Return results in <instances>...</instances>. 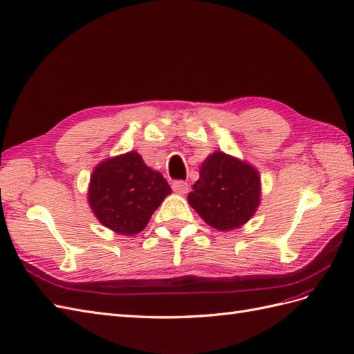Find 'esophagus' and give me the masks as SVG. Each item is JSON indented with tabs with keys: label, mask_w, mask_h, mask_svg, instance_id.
Returning a JSON list of instances; mask_svg holds the SVG:
<instances>
[{
	"label": "esophagus",
	"mask_w": 354,
	"mask_h": 354,
	"mask_svg": "<svg viewBox=\"0 0 354 354\" xmlns=\"http://www.w3.org/2000/svg\"><path fill=\"white\" fill-rule=\"evenodd\" d=\"M171 188H174V191L178 194H185L188 191V184L185 180H174V183H171Z\"/></svg>",
	"instance_id": "34e87169"
}]
</instances>
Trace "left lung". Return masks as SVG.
<instances>
[{
  "instance_id": "1",
  "label": "left lung",
  "mask_w": 354,
  "mask_h": 354,
  "mask_svg": "<svg viewBox=\"0 0 354 354\" xmlns=\"http://www.w3.org/2000/svg\"><path fill=\"white\" fill-rule=\"evenodd\" d=\"M188 203L209 225L230 231L243 225L259 205L258 171L221 151L209 156Z\"/></svg>"
}]
</instances>
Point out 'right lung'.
<instances>
[{
  "instance_id": "right-lung-1",
  "label": "right lung",
  "mask_w": 354,
  "mask_h": 354,
  "mask_svg": "<svg viewBox=\"0 0 354 354\" xmlns=\"http://www.w3.org/2000/svg\"><path fill=\"white\" fill-rule=\"evenodd\" d=\"M167 194L170 187L163 175L149 169L133 151L100 163L88 187L96 218L115 233L127 236L147 227Z\"/></svg>"
}]
</instances>
